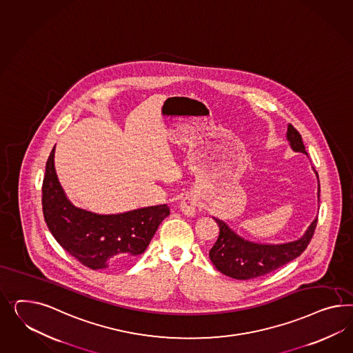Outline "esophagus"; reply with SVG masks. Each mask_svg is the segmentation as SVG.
Wrapping results in <instances>:
<instances>
[{"label": "esophagus", "mask_w": 353, "mask_h": 353, "mask_svg": "<svg viewBox=\"0 0 353 353\" xmlns=\"http://www.w3.org/2000/svg\"><path fill=\"white\" fill-rule=\"evenodd\" d=\"M199 206V199L196 197V194L193 193H188L185 194L183 199H181V205H179V209L184 215H188V216H193L196 214V209Z\"/></svg>", "instance_id": "esophagus-1"}]
</instances>
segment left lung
I'll use <instances>...</instances> for the list:
<instances>
[{"instance_id": "1", "label": "left lung", "mask_w": 353, "mask_h": 353, "mask_svg": "<svg viewBox=\"0 0 353 353\" xmlns=\"http://www.w3.org/2000/svg\"><path fill=\"white\" fill-rule=\"evenodd\" d=\"M286 137L294 151L303 152L307 154L302 135L292 125L288 126ZM214 219L219 227V237L209 252L210 261L219 272L236 280H250L261 277L298 258L312 240L319 221L316 218L302 239L296 241L286 242L281 245H263L243 240L223 221L216 218Z\"/></svg>"}]
</instances>
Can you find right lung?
Masks as SVG:
<instances>
[{
	"label": "right lung",
	"instance_id": "obj_1",
	"mask_svg": "<svg viewBox=\"0 0 353 353\" xmlns=\"http://www.w3.org/2000/svg\"><path fill=\"white\" fill-rule=\"evenodd\" d=\"M54 152L55 147L42 183V212L49 231L65 252L88 268H123L147 249L170 209L157 205L112 215L79 209L65 197L58 181Z\"/></svg>",
	"mask_w": 353,
	"mask_h": 353
}]
</instances>
